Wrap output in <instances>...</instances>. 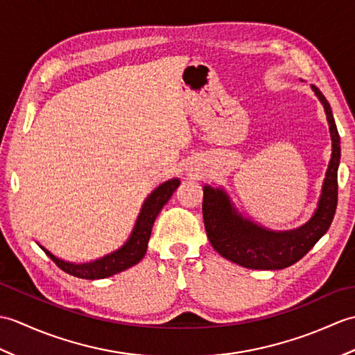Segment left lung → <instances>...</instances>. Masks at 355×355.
I'll return each mask as SVG.
<instances>
[{
  "label": "left lung",
  "mask_w": 355,
  "mask_h": 355,
  "mask_svg": "<svg viewBox=\"0 0 355 355\" xmlns=\"http://www.w3.org/2000/svg\"><path fill=\"white\" fill-rule=\"evenodd\" d=\"M313 89L327 112L333 154L319 207L310 221L291 232L266 230L252 221L243 220L232 207L224 191L212 189L210 186L202 189V218L210 244L225 259L238 266L253 270H281L290 267L311 250L333 223L338 195L337 169L340 163V135L325 96L318 87L313 85Z\"/></svg>",
  "instance_id": "left-lung-1"
}]
</instances>
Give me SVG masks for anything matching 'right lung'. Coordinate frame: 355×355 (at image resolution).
I'll return each mask as SVG.
<instances>
[{
	"label": "right lung",
	"instance_id": "1",
	"mask_svg": "<svg viewBox=\"0 0 355 355\" xmlns=\"http://www.w3.org/2000/svg\"><path fill=\"white\" fill-rule=\"evenodd\" d=\"M178 186V178L169 180V182L158 186L157 189L149 195L145 205H143L141 212L137 218V223H135V227L131 233L130 239H128V243L120 248V250L105 256L102 259H97L89 263H71L56 258L55 254L45 250L44 247L41 248L59 268L71 276L82 279H103L120 273V271L135 266V263L143 259V256L146 253L148 241L150 236V232H153L155 218L160 214V210L163 209L166 202L169 201L172 193L175 192Z\"/></svg>",
	"mask_w": 355,
	"mask_h": 355
}]
</instances>
